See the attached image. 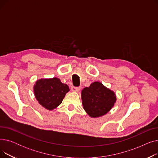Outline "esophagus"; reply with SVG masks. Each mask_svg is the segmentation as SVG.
<instances>
[{
	"label": "esophagus",
	"mask_w": 158,
	"mask_h": 158,
	"mask_svg": "<svg viewBox=\"0 0 158 158\" xmlns=\"http://www.w3.org/2000/svg\"><path fill=\"white\" fill-rule=\"evenodd\" d=\"M81 89V87H74V86H71V90L72 91V92H79Z\"/></svg>",
	"instance_id": "1"
}]
</instances>
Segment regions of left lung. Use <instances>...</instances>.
Masks as SVG:
<instances>
[{
    "mask_svg": "<svg viewBox=\"0 0 158 158\" xmlns=\"http://www.w3.org/2000/svg\"><path fill=\"white\" fill-rule=\"evenodd\" d=\"M83 109L91 118H98L108 113L114 106L117 96L113 90L101 82H92L81 92Z\"/></svg>",
    "mask_w": 158,
    "mask_h": 158,
    "instance_id": "8db88e82",
    "label": "left lung"
}]
</instances>
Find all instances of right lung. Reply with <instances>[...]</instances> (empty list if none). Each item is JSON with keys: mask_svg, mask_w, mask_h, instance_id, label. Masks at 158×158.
I'll list each match as a JSON object with an SVG mask.
<instances>
[{"mask_svg": "<svg viewBox=\"0 0 158 158\" xmlns=\"http://www.w3.org/2000/svg\"><path fill=\"white\" fill-rule=\"evenodd\" d=\"M34 94L38 103L47 110L52 111L59 106L70 89L57 77L40 79L33 86Z\"/></svg>", "mask_w": 158, "mask_h": 158, "instance_id": "right-lung-1", "label": "right lung"}]
</instances>
